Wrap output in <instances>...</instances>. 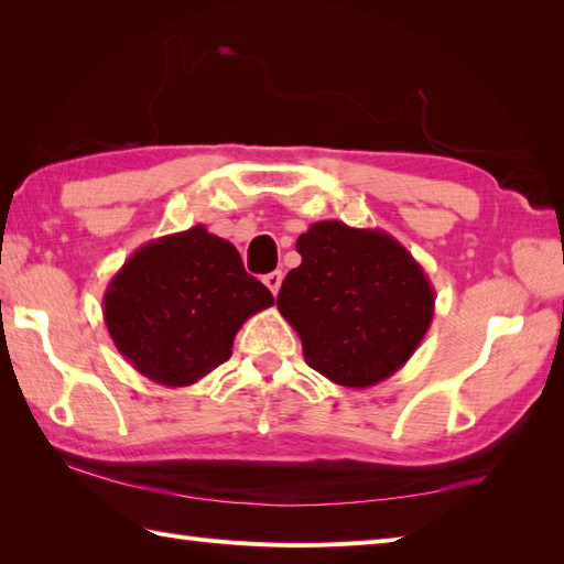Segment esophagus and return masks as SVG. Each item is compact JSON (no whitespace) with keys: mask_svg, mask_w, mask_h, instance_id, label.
Wrapping results in <instances>:
<instances>
[{"mask_svg":"<svg viewBox=\"0 0 564 564\" xmlns=\"http://www.w3.org/2000/svg\"><path fill=\"white\" fill-rule=\"evenodd\" d=\"M263 283H267V289H269L273 295H279L281 283H283V273H281V271H271V273L263 275Z\"/></svg>","mask_w":564,"mask_h":564,"instance_id":"34e87169","label":"esophagus"}]
</instances>
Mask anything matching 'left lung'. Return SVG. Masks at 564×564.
I'll return each mask as SVG.
<instances>
[{"instance_id":"obj_1","label":"left lung","mask_w":564,"mask_h":564,"mask_svg":"<svg viewBox=\"0 0 564 564\" xmlns=\"http://www.w3.org/2000/svg\"><path fill=\"white\" fill-rule=\"evenodd\" d=\"M279 310L310 368L344 388L378 386L410 361L434 319V285L382 230L322 220L297 237Z\"/></svg>"}]
</instances>
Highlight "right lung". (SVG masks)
I'll list each match as a JSON object with an SVG mask.
<instances>
[{
    "label": "right lung",
    "mask_w": 564,
    "mask_h": 564,
    "mask_svg": "<svg viewBox=\"0 0 564 564\" xmlns=\"http://www.w3.org/2000/svg\"><path fill=\"white\" fill-rule=\"evenodd\" d=\"M271 305L239 251L196 225L130 254L106 285L104 322L138 373L186 388L225 364L239 327Z\"/></svg>",
    "instance_id": "obj_1"
}]
</instances>
